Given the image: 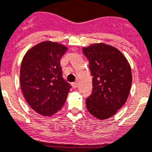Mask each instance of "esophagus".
Segmentation results:
<instances>
[{"mask_svg": "<svg viewBox=\"0 0 152 152\" xmlns=\"http://www.w3.org/2000/svg\"><path fill=\"white\" fill-rule=\"evenodd\" d=\"M72 85L74 88H77V82H73L72 83Z\"/></svg>", "mask_w": 152, "mask_h": 152, "instance_id": "1", "label": "esophagus"}]
</instances>
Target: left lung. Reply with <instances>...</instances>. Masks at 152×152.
Instances as JSON below:
<instances>
[{
	"label": "left lung",
	"instance_id": "left-lung-1",
	"mask_svg": "<svg viewBox=\"0 0 152 152\" xmlns=\"http://www.w3.org/2000/svg\"><path fill=\"white\" fill-rule=\"evenodd\" d=\"M89 61L93 91L87 109L99 119L113 116L126 103L132 85V71L123 53L115 47L96 43L82 49Z\"/></svg>",
	"mask_w": 152,
	"mask_h": 152
}]
</instances>
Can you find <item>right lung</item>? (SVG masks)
<instances>
[{"instance_id": "1", "label": "right lung", "mask_w": 152, "mask_h": 152, "mask_svg": "<svg viewBox=\"0 0 152 152\" xmlns=\"http://www.w3.org/2000/svg\"><path fill=\"white\" fill-rule=\"evenodd\" d=\"M68 48L42 42L29 49L20 66V86L31 108L42 116L60 110L72 88L62 77L60 60Z\"/></svg>"}]
</instances>
